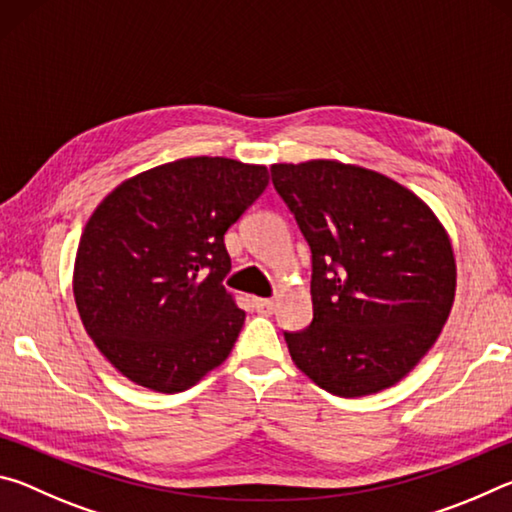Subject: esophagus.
I'll list each match as a JSON object with an SVG mask.
<instances>
[{"label": "esophagus", "mask_w": 512, "mask_h": 512, "mask_svg": "<svg viewBox=\"0 0 512 512\" xmlns=\"http://www.w3.org/2000/svg\"><path fill=\"white\" fill-rule=\"evenodd\" d=\"M255 309L259 311V314H273L275 311V300L271 298H255Z\"/></svg>", "instance_id": "1"}]
</instances>
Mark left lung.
<instances>
[{
	"instance_id": "obj_1",
	"label": "left lung",
	"mask_w": 512,
	"mask_h": 512,
	"mask_svg": "<svg viewBox=\"0 0 512 512\" xmlns=\"http://www.w3.org/2000/svg\"><path fill=\"white\" fill-rule=\"evenodd\" d=\"M271 176L311 250L314 320L284 332L293 363L339 397L397 384L454 305L445 228L409 189L354 164H273Z\"/></svg>"
}]
</instances>
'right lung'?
Returning <instances> with one entry per match:
<instances>
[{"mask_svg":"<svg viewBox=\"0 0 512 512\" xmlns=\"http://www.w3.org/2000/svg\"><path fill=\"white\" fill-rule=\"evenodd\" d=\"M268 185V169L183 158L128 178L85 225L74 300L121 375L180 393L228 359L246 311L223 287V237Z\"/></svg>","mask_w":512,"mask_h":512,"instance_id":"obj_1","label":"right lung"}]
</instances>
